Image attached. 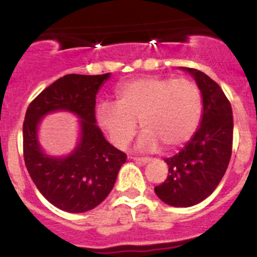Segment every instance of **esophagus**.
I'll use <instances>...</instances> for the list:
<instances>
[{
    "label": "esophagus",
    "instance_id": "esophagus-1",
    "mask_svg": "<svg viewBox=\"0 0 257 257\" xmlns=\"http://www.w3.org/2000/svg\"><path fill=\"white\" fill-rule=\"evenodd\" d=\"M134 160L138 161V163L146 164V163H149V161H151V158H134Z\"/></svg>",
    "mask_w": 257,
    "mask_h": 257
}]
</instances>
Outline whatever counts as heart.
Segmentation results:
<instances>
[{
    "label": "heart",
    "mask_w": 257,
    "mask_h": 257,
    "mask_svg": "<svg viewBox=\"0 0 257 257\" xmlns=\"http://www.w3.org/2000/svg\"><path fill=\"white\" fill-rule=\"evenodd\" d=\"M203 113L199 87L187 78L141 77L116 88V103L104 102L97 118L112 143L126 148L138 133V122L145 128L139 148L165 150L180 148L193 138Z\"/></svg>",
    "instance_id": "1"
}]
</instances>
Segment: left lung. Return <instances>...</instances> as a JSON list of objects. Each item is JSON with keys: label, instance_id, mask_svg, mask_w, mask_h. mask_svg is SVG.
Returning a JSON list of instances; mask_svg holds the SVG:
<instances>
[{"label": "left lung", "instance_id": "obj_1", "mask_svg": "<svg viewBox=\"0 0 257 257\" xmlns=\"http://www.w3.org/2000/svg\"><path fill=\"white\" fill-rule=\"evenodd\" d=\"M203 96V116L192 140L173 158L167 179L156 195L173 207H190L214 192L228 167L233 141V116L228 98L213 79L200 70L184 68Z\"/></svg>", "mask_w": 257, "mask_h": 257}]
</instances>
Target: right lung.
<instances>
[{
	"instance_id": "1",
	"label": "right lung",
	"mask_w": 257,
	"mask_h": 257,
	"mask_svg": "<svg viewBox=\"0 0 257 257\" xmlns=\"http://www.w3.org/2000/svg\"><path fill=\"white\" fill-rule=\"evenodd\" d=\"M109 73L67 74L31 101L23 126L24 160L41 194L53 206L70 213L93 209L113 188L127 155L112 146L96 124V94ZM65 109L81 118V141L72 156L63 159L44 156L36 138L40 118Z\"/></svg>"
}]
</instances>
